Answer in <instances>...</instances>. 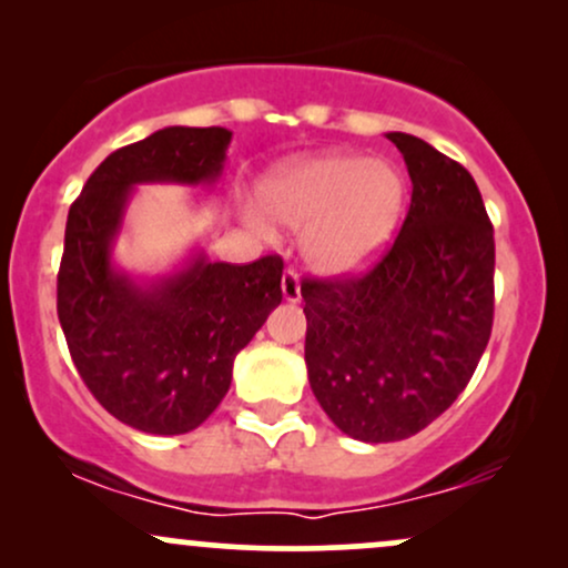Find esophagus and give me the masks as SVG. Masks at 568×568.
I'll use <instances>...</instances> for the list:
<instances>
[{
	"label": "esophagus",
	"mask_w": 568,
	"mask_h": 568,
	"mask_svg": "<svg viewBox=\"0 0 568 568\" xmlns=\"http://www.w3.org/2000/svg\"><path fill=\"white\" fill-rule=\"evenodd\" d=\"M283 298L285 302H298L302 298V283H298V272L296 270H285L283 272Z\"/></svg>",
	"instance_id": "34e87169"
}]
</instances>
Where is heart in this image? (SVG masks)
I'll return each mask as SVG.
<instances>
[{
  "label": "heart",
  "instance_id": "heart-1",
  "mask_svg": "<svg viewBox=\"0 0 568 568\" xmlns=\"http://www.w3.org/2000/svg\"><path fill=\"white\" fill-rule=\"evenodd\" d=\"M406 179L393 162L331 152L280 168L264 189L266 213L304 232V256L325 275L368 270L393 243Z\"/></svg>",
  "mask_w": 568,
  "mask_h": 568
}]
</instances>
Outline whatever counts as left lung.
<instances>
[{
    "label": "left lung",
    "mask_w": 568,
    "mask_h": 568,
    "mask_svg": "<svg viewBox=\"0 0 568 568\" xmlns=\"http://www.w3.org/2000/svg\"><path fill=\"white\" fill-rule=\"evenodd\" d=\"M410 175L389 251L363 275L304 277L310 387L344 435L403 440L473 379L494 323V226L459 162L387 133Z\"/></svg>",
    "instance_id": "8db88e82"
}]
</instances>
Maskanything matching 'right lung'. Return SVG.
Segmentation results:
<instances>
[{
	"instance_id": "add662e5",
	"label": "right lung",
	"mask_w": 568,
	"mask_h": 568,
	"mask_svg": "<svg viewBox=\"0 0 568 568\" xmlns=\"http://www.w3.org/2000/svg\"><path fill=\"white\" fill-rule=\"evenodd\" d=\"M226 128H162L116 149L71 202L58 270V321L82 382L109 414L152 435H184L224 400L237 352L283 302V258L253 264L194 256L135 283L112 245L135 184H216Z\"/></svg>"
}]
</instances>
